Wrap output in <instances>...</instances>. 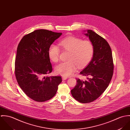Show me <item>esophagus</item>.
Wrapping results in <instances>:
<instances>
[{
	"label": "esophagus",
	"instance_id": "34e87169",
	"mask_svg": "<svg viewBox=\"0 0 130 130\" xmlns=\"http://www.w3.org/2000/svg\"><path fill=\"white\" fill-rule=\"evenodd\" d=\"M68 78V77H67V76H62V78L63 80H66V79H67Z\"/></svg>",
	"mask_w": 130,
	"mask_h": 130
}]
</instances>
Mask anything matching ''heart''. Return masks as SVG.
I'll use <instances>...</instances> for the list:
<instances>
[{"label":"heart","mask_w":130,"mask_h":130,"mask_svg":"<svg viewBox=\"0 0 130 130\" xmlns=\"http://www.w3.org/2000/svg\"><path fill=\"white\" fill-rule=\"evenodd\" d=\"M59 44L64 50L70 52L67 61L62 62L56 67L57 74L62 76H69L73 74L77 66L83 67L87 65L93 57L94 46L93 43L88 40H84L76 37H68L61 39ZM60 48L56 44H52L48 50V56L55 62L58 61Z\"/></svg>","instance_id":"b5f03b06"}]
</instances>
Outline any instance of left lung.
<instances>
[{"instance_id":"obj_1","label":"left lung","mask_w":130,"mask_h":130,"mask_svg":"<svg viewBox=\"0 0 130 130\" xmlns=\"http://www.w3.org/2000/svg\"><path fill=\"white\" fill-rule=\"evenodd\" d=\"M94 46L93 58L80 74L87 76L85 80L76 78V85L71 90L74 99L82 103L96 100L108 88L113 74V63L108 42L92 30L85 34Z\"/></svg>"}]
</instances>
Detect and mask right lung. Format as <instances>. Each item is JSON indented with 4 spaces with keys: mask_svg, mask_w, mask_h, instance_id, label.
I'll list each match as a JSON object with an SVG mask.
<instances>
[{
    "mask_svg": "<svg viewBox=\"0 0 130 130\" xmlns=\"http://www.w3.org/2000/svg\"><path fill=\"white\" fill-rule=\"evenodd\" d=\"M62 35L38 29L25 35L19 43L15 60V74L19 87L29 98L43 102L54 97L62 82L60 76H51L50 46Z\"/></svg>",
    "mask_w": 130,
    "mask_h": 130,
    "instance_id": "1",
    "label": "right lung"
}]
</instances>
